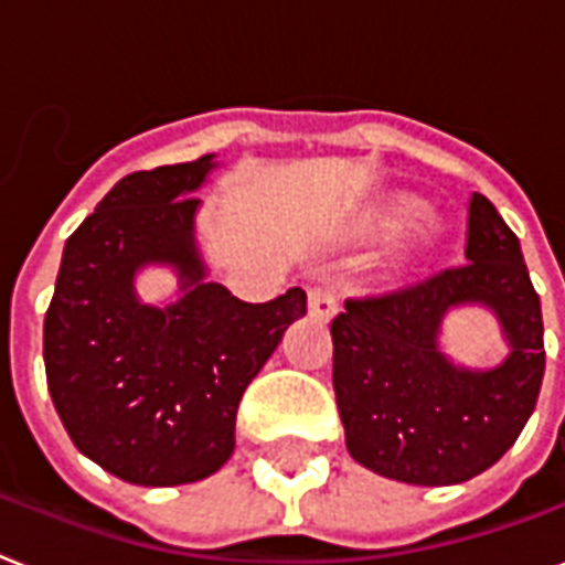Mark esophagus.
<instances>
[{
  "label": "esophagus",
  "instance_id": "1",
  "mask_svg": "<svg viewBox=\"0 0 565 565\" xmlns=\"http://www.w3.org/2000/svg\"><path fill=\"white\" fill-rule=\"evenodd\" d=\"M307 305H310V316L319 322H330L339 310V298L330 287H313L307 290Z\"/></svg>",
  "mask_w": 565,
  "mask_h": 565
}]
</instances>
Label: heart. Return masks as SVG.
Instances as JSON below:
<instances>
[{
	"label": "heart",
	"instance_id": "obj_1",
	"mask_svg": "<svg viewBox=\"0 0 565 565\" xmlns=\"http://www.w3.org/2000/svg\"><path fill=\"white\" fill-rule=\"evenodd\" d=\"M429 217V209L417 200H401V203L386 205L383 211H377L369 223V235L374 237H397L409 228L420 226L424 220Z\"/></svg>",
	"mask_w": 565,
	"mask_h": 565
}]
</instances>
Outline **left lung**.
Segmentation results:
<instances>
[{"instance_id":"8db88e82","label":"left lung","mask_w":565,"mask_h":565,"mask_svg":"<svg viewBox=\"0 0 565 565\" xmlns=\"http://www.w3.org/2000/svg\"><path fill=\"white\" fill-rule=\"evenodd\" d=\"M467 264L406 290L348 298L330 322L333 392L348 452L406 484H461L520 438L543 386V310L513 235L488 196L473 194ZM458 306L498 316L512 351L490 370L443 354V319Z\"/></svg>"}]
</instances>
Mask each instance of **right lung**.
Masks as SVG:
<instances>
[{
	"label": "right lung",
	"instance_id": "obj_1",
	"mask_svg": "<svg viewBox=\"0 0 565 565\" xmlns=\"http://www.w3.org/2000/svg\"><path fill=\"white\" fill-rule=\"evenodd\" d=\"M214 168L209 153L116 182L66 241L45 313V380L68 438L141 488L226 465L243 392L307 313L301 287L249 305L209 281L194 191ZM148 266L178 273L177 299L140 301L135 275Z\"/></svg>",
	"mask_w": 565,
	"mask_h": 565
}]
</instances>
